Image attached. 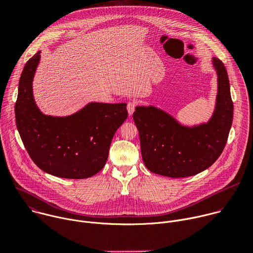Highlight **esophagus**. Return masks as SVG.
Instances as JSON below:
<instances>
[{
  "mask_svg": "<svg viewBox=\"0 0 253 253\" xmlns=\"http://www.w3.org/2000/svg\"><path fill=\"white\" fill-rule=\"evenodd\" d=\"M135 107H136V103L135 102H129L127 104V110H128V114L131 116L134 111H135Z\"/></svg>",
  "mask_w": 253,
  "mask_h": 253,
  "instance_id": "1",
  "label": "esophagus"
}]
</instances>
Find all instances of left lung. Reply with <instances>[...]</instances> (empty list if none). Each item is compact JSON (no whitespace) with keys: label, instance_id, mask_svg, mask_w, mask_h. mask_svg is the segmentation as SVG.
<instances>
[{"label":"left lung","instance_id":"obj_1","mask_svg":"<svg viewBox=\"0 0 253 253\" xmlns=\"http://www.w3.org/2000/svg\"><path fill=\"white\" fill-rule=\"evenodd\" d=\"M211 64L217 75V94L207 122L187 126L153 105L135 108L142 159L151 172L171 178L193 176L222 153L232 125L233 103L223 63L213 57Z\"/></svg>","mask_w":253,"mask_h":253}]
</instances>
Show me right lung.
I'll return each instance as SVG.
<instances>
[{
  "mask_svg": "<svg viewBox=\"0 0 253 253\" xmlns=\"http://www.w3.org/2000/svg\"><path fill=\"white\" fill-rule=\"evenodd\" d=\"M40 54L26 63L19 81L15 115L21 139L32 160L46 173L89 178L104 167L113 136L128 116L127 104L90 102L69 116L43 114L33 95Z\"/></svg>",
  "mask_w": 253,
  "mask_h": 253,
  "instance_id": "right-lung-1",
  "label": "right lung"
}]
</instances>
